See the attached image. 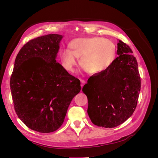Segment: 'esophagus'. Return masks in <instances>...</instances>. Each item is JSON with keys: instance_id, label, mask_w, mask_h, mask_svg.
Returning <instances> with one entry per match:
<instances>
[{"instance_id": "esophagus-1", "label": "esophagus", "mask_w": 158, "mask_h": 158, "mask_svg": "<svg viewBox=\"0 0 158 158\" xmlns=\"http://www.w3.org/2000/svg\"><path fill=\"white\" fill-rule=\"evenodd\" d=\"M80 82H81V87H83L84 86V85L85 84V80H82L81 79L80 80Z\"/></svg>"}]
</instances>
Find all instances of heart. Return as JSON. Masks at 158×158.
Returning <instances> with one entry per match:
<instances>
[{
    "label": "heart",
    "instance_id": "obj_1",
    "mask_svg": "<svg viewBox=\"0 0 158 158\" xmlns=\"http://www.w3.org/2000/svg\"><path fill=\"white\" fill-rule=\"evenodd\" d=\"M69 49L60 53V63L69 73H73L78 60L85 72L101 74L113 64L116 56V46L110 40L99 37H79L69 44Z\"/></svg>",
    "mask_w": 158,
    "mask_h": 158
}]
</instances>
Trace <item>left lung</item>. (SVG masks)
Here are the masks:
<instances>
[{"label": "left lung", "instance_id": "8db88e82", "mask_svg": "<svg viewBox=\"0 0 158 158\" xmlns=\"http://www.w3.org/2000/svg\"><path fill=\"white\" fill-rule=\"evenodd\" d=\"M117 55L109 69L91 76L82 88L88 101V114L95 125L113 128L121 125L135 111L141 81L131 49L118 40Z\"/></svg>", "mask_w": 158, "mask_h": 158}]
</instances>
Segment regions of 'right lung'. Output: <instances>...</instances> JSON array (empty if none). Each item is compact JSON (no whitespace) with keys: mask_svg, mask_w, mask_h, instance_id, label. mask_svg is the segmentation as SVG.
I'll use <instances>...</instances> for the list:
<instances>
[{"mask_svg":"<svg viewBox=\"0 0 158 158\" xmlns=\"http://www.w3.org/2000/svg\"><path fill=\"white\" fill-rule=\"evenodd\" d=\"M63 38L49 34L31 40L14 62L10 86L15 111L28 128L39 132L60 127L81 89L80 80L56 61Z\"/></svg>","mask_w":158,"mask_h":158,"instance_id":"obj_1","label":"right lung"}]
</instances>
